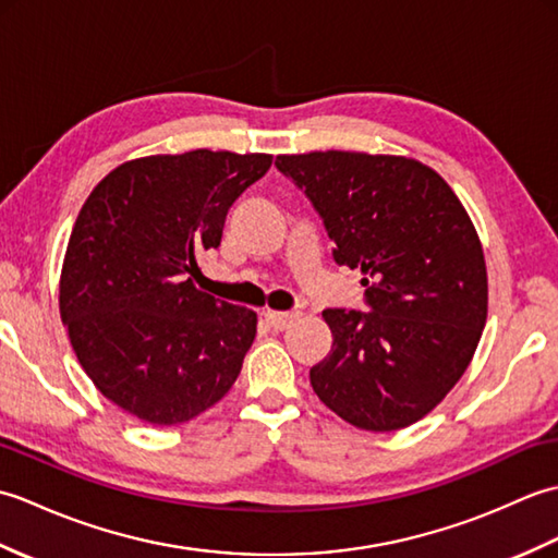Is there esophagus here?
Segmentation results:
<instances>
[{
  "label": "esophagus",
  "instance_id": "1",
  "mask_svg": "<svg viewBox=\"0 0 558 558\" xmlns=\"http://www.w3.org/2000/svg\"><path fill=\"white\" fill-rule=\"evenodd\" d=\"M266 322L276 330H286L300 318V312H266Z\"/></svg>",
  "mask_w": 558,
  "mask_h": 558
}]
</instances>
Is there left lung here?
Returning <instances> with one entry per match:
<instances>
[{
    "label": "left lung",
    "mask_w": 558,
    "mask_h": 558,
    "mask_svg": "<svg viewBox=\"0 0 558 558\" xmlns=\"http://www.w3.org/2000/svg\"><path fill=\"white\" fill-rule=\"evenodd\" d=\"M333 240L360 268L369 312L326 310L330 354L314 393L364 432L429 414L465 374L487 324V266L475 225L429 165L402 156L314 150L278 156Z\"/></svg>",
    "instance_id": "left-lung-1"
}]
</instances>
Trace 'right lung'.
Listing matches in <instances>:
<instances>
[{
    "mask_svg": "<svg viewBox=\"0 0 558 558\" xmlns=\"http://www.w3.org/2000/svg\"><path fill=\"white\" fill-rule=\"evenodd\" d=\"M268 153L189 150L114 168L83 204L59 278V314L83 372L117 408L156 426L228 393L256 312L194 286L225 216L270 168Z\"/></svg>",
    "mask_w": 558,
    "mask_h": 558,
    "instance_id": "add662e5",
    "label": "right lung"
}]
</instances>
